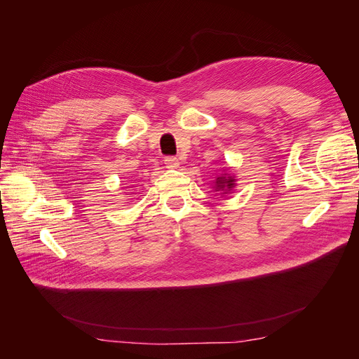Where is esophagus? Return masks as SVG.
Masks as SVG:
<instances>
[{
	"label": "esophagus",
	"mask_w": 359,
	"mask_h": 359,
	"mask_svg": "<svg viewBox=\"0 0 359 359\" xmlns=\"http://www.w3.org/2000/svg\"><path fill=\"white\" fill-rule=\"evenodd\" d=\"M165 165L168 169H178L180 168V160L177 157H166Z\"/></svg>",
	"instance_id": "esophagus-1"
}]
</instances>
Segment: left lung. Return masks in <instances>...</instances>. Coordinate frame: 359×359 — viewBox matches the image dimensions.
<instances>
[{"label": "left lung", "instance_id": "1", "mask_svg": "<svg viewBox=\"0 0 359 359\" xmlns=\"http://www.w3.org/2000/svg\"><path fill=\"white\" fill-rule=\"evenodd\" d=\"M236 186V178L232 173H220V175H217L214 184H212V189L215 193H220V194H227V193H232V190Z\"/></svg>", "mask_w": 359, "mask_h": 359}]
</instances>
